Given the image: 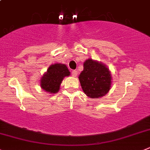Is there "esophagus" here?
Here are the masks:
<instances>
[{
    "label": "esophagus",
    "instance_id": "esophagus-1",
    "mask_svg": "<svg viewBox=\"0 0 150 150\" xmlns=\"http://www.w3.org/2000/svg\"><path fill=\"white\" fill-rule=\"evenodd\" d=\"M71 74H72L73 76H74V77H76V76L78 75L77 71H73L72 73H71Z\"/></svg>",
    "mask_w": 150,
    "mask_h": 150
}]
</instances>
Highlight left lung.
<instances>
[{
  "instance_id": "left-lung-1",
  "label": "left lung",
  "mask_w": 150,
  "mask_h": 150,
  "mask_svg": "<svg viewBox=\"0 0 150 150\" xmlns=\"http://www.w3.org/2000/svg\"><path fill=\"white\" fill-rule=\"evenodd\" d=\"M79 79L85 94L93 99L105 96L112 86V74L108 67L91 58L85 61Z\"/></svg>"
}]
</instances>
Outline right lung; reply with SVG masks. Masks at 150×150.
<instances>
[{
    "label": "right lung",
    "mask_w": 150,
    "mask_h": 150,
    "mask_svg": "<svg viewBox=\"0 0 150 150\" xmlns=\"http://www.w3.org/2000/svg\"><path fill=\"white\" fill-rule=\"evenodd\" d=\"M70 74L71 72L66 64L61 63L51 64L41 78V88L48 94H56L59 91L63 79L70 76Z\"/></svg>",
    "instance_id": "obj_1"
}]
</instances>
